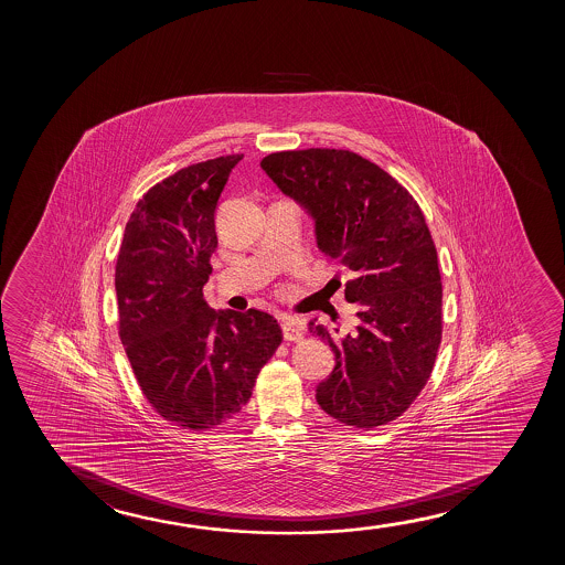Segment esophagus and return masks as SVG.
<instances>
[{"instance_id": "1", "label": "esophagus", "mask_w": 565, "mask_h": 565, "mask_svg": "<svg viewBox=\"0 0 565 565\" xmlns=\"http://www.w3.org/2000/svg\"><path fill=\"white\" fill-rule=\"evenodd\" d=\"M281 330L287 341L302 340L301 320L295 317H284L281 320Z\"/></svg>"}]
</instances>
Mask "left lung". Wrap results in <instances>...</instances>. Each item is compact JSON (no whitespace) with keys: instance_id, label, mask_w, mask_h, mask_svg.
<instances>
[{"instance_id":"obj_1","label":"left lung","mask_w":565,"mask_h":565,"mask_svg":"<svg viewBox=\"0 0 565 565\" xmlns=\"http://www.w3.org/2000/svg\"><path fill=\"white\" fill-rule=\"evenodd\" d=\"M260 168L307 210L318 248L349 274L355 332L309 322L335 355L318 405L343 425H387L426 386L441 341L440 268L423 210L390 173L349 150L274 152Z\"/></svg>"}]
</instances>
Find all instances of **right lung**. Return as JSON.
Instances as JSON below:
<instances>
[{
    "label": "right lung",
    "mask_w": 565,
    "mask_h": 565,
    "mask_svg": "<svg viewBox=\"0 0 565 565\" xmlns=\"http://www.w3.org/2000/svg\"><path fill=\"white\" fill-rule=\"evenodd\" d=\"M241 160L220 156L156 183L137 202L117 256L119 338L135 379L160 417L189 430L239 413L281 343L268 312L214 310L202 297L217 199Z\"/></svg>",
    "instance_id": "add662e5"
}]
</instances>
